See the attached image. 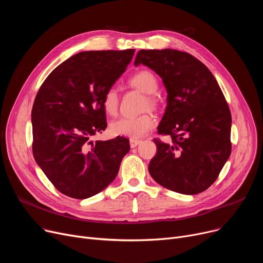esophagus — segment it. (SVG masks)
<instances>
[{
  "label": "esophagus",
  "mask_w": 263,
  "mask_h": 263,
  "mask_svg": "<svg viewBox=\"0 0 263 263\" xmlns=\"http://www.w3.org/2000/svg\"><path fill=\"white\" fill-rule=\"evenodd\" d=\"M141 142L142 141L139 140V139H130V146H131V148H134V147L139 145Z\"/></svg>",
  "instance_id": "34e87169"
}]
</instances>
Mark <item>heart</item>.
Wrapping results in <instances>:
<instances>
[{"mask_svg":"<svg viewBox=\"0 0 263 263\" xmlns=\"http://www.w3.org/2000/svg\"><path fill=\"white\" fill-rule=\"evenodd\" d=\"M129 84L147 95L146 107H156L158 105V97L156 92L159 88L157 77L149 70H140L129 78ZM119 105L118 92L116 88L109 87L105 90L102 98V107L109 116L117 114ZM156 119L150 113H145L135 117H124L110 124L109 130L114 135L130 136L132 139L142 137L155 127Z\"/></svg>","mask_w":263,"mask_h":263,"instance_id":"obj_1","label":"heart"}]
</instances>
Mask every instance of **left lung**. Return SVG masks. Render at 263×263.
Listing matches in <instances>:
<instances>
[{"mask_svg": "<svg viewBox=\"0 0 263 263\" xmlns=\"http://www.w3.org/2000/svg\"><path fill=\"white\" fill-rule=\"evenodd\" d=\"M155 70L167 90V106L158 127L170 135L159 139L149 173L162 186L186 195L198 194L217 179L231 153V114L212 74L190 53L141 50L134 65Z\"/></svg>", "mask_w": 263, "mask_h": 263, "instance_id": "obj_1", "label": "left lung"}]
</instances>
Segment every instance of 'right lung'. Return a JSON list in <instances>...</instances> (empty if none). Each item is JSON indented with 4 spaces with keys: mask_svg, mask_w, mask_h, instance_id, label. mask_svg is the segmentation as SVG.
Masks as SVG:
<instances>
[{
    "mask_svg": "<svg viewBox=\"0 0 263 263\" xmlns=\"http://www.w3.org/2000/svg\"><path fill=\"white\" fill-rule=\"evenodd\" d=\"M134 49L85 51L48 76L32 108L33 156L58 191L76 199L98 194L116 178L129 140L91 137L105 130L102 98L126 71Z\"/></svg>",
    "mask_w": 263,
    "mask_h": 263,
    "instance_id": "1",
    "label": "right lung"
}]
</instances>
